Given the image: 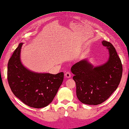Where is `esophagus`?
Returning <instances> with one entry per match:
<instances>
[{
  "mask_svg": "<svg viewBox=\"0 0 129 129\" xmlns=\"http://www.w3.org/2000/svg\"><path fill=\"white\" fill-rule=\"evenodd\" d=\"M65 77H66V78H71V73H70V72L67 71V72L65 73Z\"/></svg>",
  "mask_w": 129,
  "mask_h": 129,
  "instance_id": "obj_1",
  "label": "esophagus"
}]
</instances>
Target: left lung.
<instances>
[{"instance_id":"left-lung-1","label":"left lung","mask_w":129,"mask_h":129,"mask_svg":"<svg viewBox=\"0 0 129 129\" xmlns=\"http://www.w3.org/2000/svg\"><path fill=\"white\" fill-rule=\"evenodd\" d=\"M102 43L109 53L106 63L94 67L84 59L71 68L77 96L85 104L96 105L107 100L117 89L122 77V65L115 48L109 42L103 40Z\"/></svg>"}]
</instances>
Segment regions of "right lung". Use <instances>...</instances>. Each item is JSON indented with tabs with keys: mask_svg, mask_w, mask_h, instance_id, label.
<instances>
[{
	"mask_svg": "<svg viewBox=\"0 0 129 129\" xmlns=\"http://www.w3.org/2000/svg\"><path fill=\"white\" fill-rule=\"evenodd\" d=\"M22 45L20 43L9 60V84L14 95L25 104L36 108L46 107L54 98L63 82L64 73H37L27 69L20 59Z\"/></svg>",
	"mask_w": 129,
	"mask_h": 129,
	"instance_id": "right-lung-1",
	"label": "right lung"
}]
</instances>
